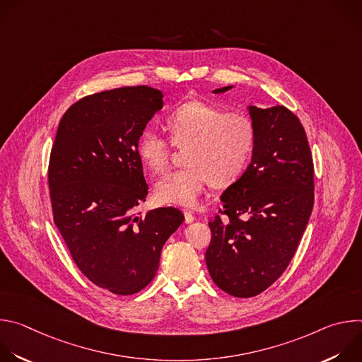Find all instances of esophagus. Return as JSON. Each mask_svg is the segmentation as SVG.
Here are the masks:
<instances>
[{
  "mask_svg": "<svg viewBox=\"0 0 362 362\" xmlns=\"http://www.w3.org/2000/svg\"><path fill=\"white\" fill-rule=\"evenodd\" d=\"M183 214H185V221H186V223H192L196 218H194V215H193V212H190V211H187V209H183Z\"/></svg>",
  "mask_w": 362,
  "mask_h": 362,
  "instance_id": "esophagus-1",
  "label": "esophagus"
}]
</instances>
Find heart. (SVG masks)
<instances>
[{
  "label": "heart",
  "instance_id": "1",
  "mask_svg": "<svg viewBox=\"0 0 362 362\" xmlns=\"http://www.w3.org/2000/svg\"><path fill=\"white\" fill-rule=\"evenodd\" d=\"M166 124L170 139L156 127H146L137 140L139 158L153 173L168 169L173 146L186 147V166L156 185V197L163 203L196 204L209 180L218 187L233 183L252 158L256 129L243 113L193 100L173 109Z\"/></svg>",
  "mask_w": 362,
  "mask_h": 362
}]
</instances>
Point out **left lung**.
Returning a JSON list of instances; mask_svg holds the SVG:
<instances>
[{
  "mask_svg": "<svg viewBox=\"0 0 362 362\" xmlns=\"http://www.w3.org/2000/svg\"><path fill=\"white\" fill-rule=\"evenodd\" d=\"M247 110L256 129L252 160L221 196L224 218L209 222L206 250L211 278L236 298L256 296L284 274L314 208L313 154L299 119L284 106Z\"/></svg>",
  "mask_w": 362,
  "mask_h": 362,
  "instance_id": "left-lung-1",
  "label": "left lung"
}]
</instances>
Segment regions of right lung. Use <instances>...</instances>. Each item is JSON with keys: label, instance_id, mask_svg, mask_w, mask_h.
<instances>
[{"label": "right lung", "instance_id": "1", "mask_svg": "<svg viewBox=\"0 0 362 362\" xmlns=\"http://www.w3.org/2000/svg\"><path fill=\"white\" fill-rule=\"evenodd\" d=\"M162 107L163 93L147 86L87 95L62 117L49 154L54 223L77 268L116 295L151 282L163 245L185 221L176 208L136 214L148 192L137 140Z\"/></svg>", "mask_w": 362, "mask_h": 362}]
</instances>
